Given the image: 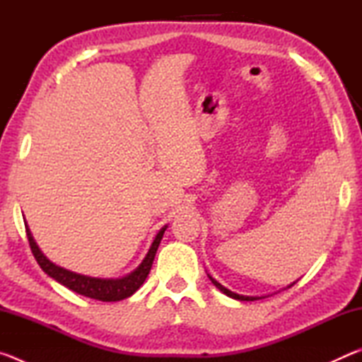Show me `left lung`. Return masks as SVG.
<instances>
[{"mask_svg": "<svg viewBox=\"0 0 362 362\" xmlns=\"http://www.w3.org/2000/svg\"><path fill=\"white\" fill-rule=\"evenodd\" d=\"M207 278L211 279V283H212L214 286H216L220 292H223L225 296H228L230 298L241 300V302H254V300H259V298H265V297H267V296H262V297H257V296H255V297H254V296H241V293H236V292H231L230 289H226L225 286H222V284L218 283V281L214 279L209 273H207ZM296 283H297V281H293V283H292V284H289V286H287V287H292V286L296 284ZM287 287H286V289H287Z\"/></svg>", "mask_w": 362, "mask_h": 362, "instance_id": "8db88e82", "label": "left lung"}]
</instances>
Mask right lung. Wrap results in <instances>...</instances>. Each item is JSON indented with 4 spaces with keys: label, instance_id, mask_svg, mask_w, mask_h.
I'll use <instances>...</instances> for the list:
<instances>
[{
    "label": "right lung",
    "instance_id": "add662e5",
    "mask_svg": "<svg viewBox=\"0 0 362 362\" xmlns=\"http://www.w3.org/2000/svg\"><path fill=\"white\" fill-rule=\"evenodd\" d=\"M166 228L168 225H164L163 228L156 233L155 240H153L148 252H146V255L144 257V260L140 262V265L136 269H132L131 273H127L126 276L94 278V276H88V274L75 273L71 272V269L59 267L54 262L49 260L47 257L41 252V249L38 247V244H36L32 231H30L28 225L25 222L30 247H32V252L42 272H45L47 276L56 279L57 283L69 287L70 291L79 293V296L94 298V300H102V302H118V300L131 297L132 293L144 284V281L146 279V276H148L153 260H155L158 246L163 240V235L164 231H166Z\"/></svg>",
    "mask_w": 362,
    "mask_h": 362
}]
</instances>
